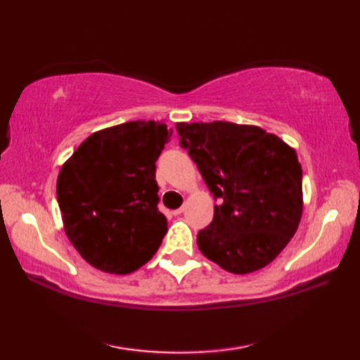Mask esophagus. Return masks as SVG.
I'll list each match as a JSON object with an SVG mask.
<instances>
[{
  "label": "esophagus",
  "instance_id": "esophagus-1",
  "mask_svg": "<svg viewBox=\"0 0 360 360\" xmlns=\"http://www.w3.org/2000/svg\"><path fill=\"white\" fill-rule=\"evenodd\" d=\"M186 210V205H182V207H179V209H176V210H173V215L176 217V215H181L182 212Z\"/></svg>",
  "mask_w": 360,
  "mask_h": 360
}]
</instances>
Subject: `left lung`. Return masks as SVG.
I'll use <instances>...</instances> for the list:
<instances>
[{
    "label": "left lung",
    "mask_w": 360,
    "mask_h": 360,
    "mask_svg": "<svg viewBox=\"0 0 360 360\" xmlns=\"http://www.w3.org/2000/svg\"><path fill=\"white\" fill-rule=\"evenodd\" d=\"M176 129L181 147L219 200L213 221L198 233L202 255L232 274L269 264L302 219V165L295 150L255 125L179 122Z\"/></svg>",
    "instance_id": "1"
}]
</instances>
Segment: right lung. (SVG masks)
Wrapping results in <instances>:
<instances>
[{
  "label": "right lung",
  "instance_id": "obj_1",
  "mask_svg": "<svg viewBox=\"0 0 360 360\" xmlns=\"http://www.w3.org/2000/svg\"><path fill=\"white\" fill-rule=\"evenodd\" d=\"M170 136L164 122H127L86 137L62 165L65 232L96 269L131 274L159 249L167 218L158 210L155 164Z\"/></svg>",
  "mask_w": 360,
  "mask_h": 360
}]
</instances>
